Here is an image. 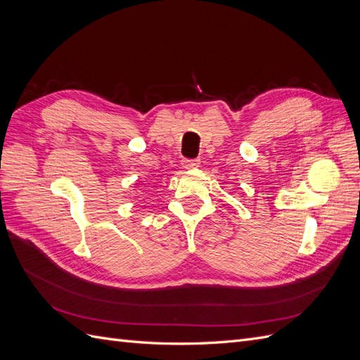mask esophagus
Here are the masks:
<instances>
[{
	"mask_svg": "<svg viewBox=\"0 0 360 360\" xmlns=\"http://www.w3.org/2000/svg\"><path fill=\"white\" fill-rule=\"evenodd\" d=\"M181 167L184 169H195L200 167V159H183L181 160Z\"/></svg>",
	"mask_w": 360,
	"mask_h": 360,
	"instance_id": "1",
	"label": "esophagus"
}]
</instances>
